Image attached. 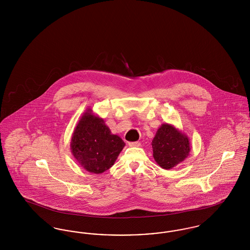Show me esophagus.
<instances>
[{
  "instance_id": "34e87169",
  "label": "esophagus",
  "mask_w": 250,
  "mask_h": 250,
  "mask_svg": "<svg viewBox=\"0 0 250 250\" xmlns=\"http://www.w3.org/2000/svg\"><path fill=\"white\" fill-rule=\"evenodd\" d=\"M128 145L130 147H139V146H141V143L139 142H133V143H128Z\"/></svg>"
}]
</instances>
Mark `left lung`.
Wrapping results in <instances>:
<instances>
[{
	"mask_svg": "<svg viewBox=\"0 0 250 250\" xmlns=\"http://www.w3.org/2000/svg\"><path fill=\"white\" fill-rule=\"evenodd\" d=\"M155 162L165 169H170L183 162L190 152L188 137L170 124H162L152 142Z\"/></svg>",
	"mask_w": 250,
	"mask_h": 250,
	"instance_id": "left-lung-1",
	"label": "left lung"
}]
</instances>
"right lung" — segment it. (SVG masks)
Wrapping results in <instances>:
<instances>
[{
  "instance_id": "obj_1",
  "label": "right lung",
  "mask_w": 250,
  "mask_h": 250,
  "mask_svg": "<svg viewBox=\"0 0 250 250\" xmlns=\"http://www.w3.org/2000/svg\"><path fill=\"white\" fill-rule=\"evenodd\" d=\"M125 143L105 121L86 109L72 134L71 153L85 170L99 174L113 166Z\"/></svg>"
}]
</instances>
